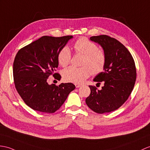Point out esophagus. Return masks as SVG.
I'll list each match as a JSON object with an SVG mask.
<instances>
[{"label":"esophagus","instance_id":"esophagus-1","mask_svg":"<svg viewBox=\"0 0 150 150\" xmlns=\"http://www.w3.org/2000/svg\"><path fill=\"white\" fill-rule=\"evenodd\" d=\"M75 87L76 88H80V87H81V84H80V83H75Z\"/></svg>","mask_w":150,"mask_h":150}]
</instances>
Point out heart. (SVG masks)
Instances as JSON below:
<instances>
[{
	"mask_svg": "<svg viewBox=\"0 0 150 150\" xmlns=\"http://www.w3.org/2000/svg\"><path fill=\"white\" fill-rule=\"evenodd\" d=\"M74 50L77 54L83 55L82 61V67H69L62 71V77L66 82L81 83L91 75L102 72L106 62L104 52L98 50L97 45L85 38H80L74 45ZM58 62L61 67H65L69 64L71 59L70 49L64 47L59 52Z\"/></svg>",
	"mask_w": 150,
	"mask_h": 150,
	"instance_id": "1",
	"label": "heart"
}]
</instances>
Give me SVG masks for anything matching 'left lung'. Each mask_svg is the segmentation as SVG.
<instances>
[{
  "instance_id": "left-lung-1",
  "label": "left lung",
  "mask_w": 150,
  "mask_h": 150,
  "mask_svg": "<svg viewBox=\"0 0 150 150\" xmlns=\"http://www.w3.org/2000/svg\"><path fill=\"white\" fill-rule=\"evenodd\" d=\"M90 40L99 44L106 57L103 71L97 75L94 82H103L102 89L89 87L91 93L86 103L94 112H110L126 102L134 89L136 69L130 52L119 41L107 35L92 36Z\"/></svg>"
}]
</instances>
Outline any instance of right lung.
Masks as SVG:
<instances>
[{"instance_id":"add662e5","label":"right lung","mask_w":150,"mask_h":150,"mask_svg":"<svg viewBox=\"0 0 150 150\" xmlns=\"http://www.w3.org/2000/svg\"><path fill=\"white\" fill-rule=\"evenodd\" d=\"M72 36L52 37L45 36L18 52L13 62L15 88L21 98L31 109L39 112L54 113L67 100L75 86L72 83L48 84L52 74L58 67V54Z\"/></svg>"}]
</instances>
